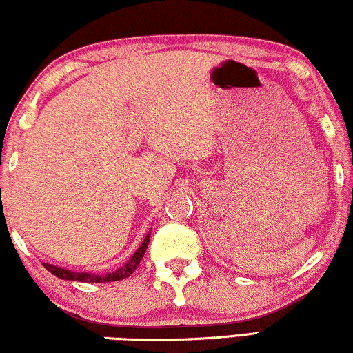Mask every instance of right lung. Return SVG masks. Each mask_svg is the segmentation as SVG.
<instances>
[{
  "label": "right lung",
  "instance_id": "right-lung-1",
  "mask_svg": "<svg viewBox=\"0 0 353 353\" xmlns=\"http://www.w3.org/2000/svg\"><path fill=\"white\" fill-rule=\"evenodd\" d=\"M148 241H150V236L147 234V238L143 239L142 246H140L139 250L135 251V254L127 261L125 266H122L119 271L112 272V274H107V276L89 274V272H72V271H68V269H64V268L52 266V264H44V268L48 269L49 272H52L54 276L59 277V279H65V281H81V283H112V281L125 279V277L130 276L132 272L137 269V266L140 264V261H142L145 251H147V248H148Z\"/></svg>",
  "mask_w": 353,
  "mask_h": 353
}]
</instances>
